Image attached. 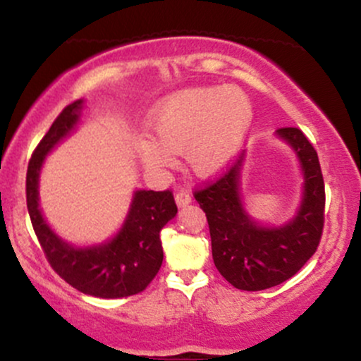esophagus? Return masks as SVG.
Returning <instances> with one entry per match:
<instances>
[{"label":"esophagus","instance_id":"esophagus-1","mask_svg":"<svg viewBox=\"0 0 361 361\" xmlns=\"http://www.w3.org/2000/svg\"><path fill=\"white\" fill-rule=\"evenodd\" d=\"M175 200H176V205L178 207H186L192 204V195H190L188 192H185V190H180L175 195Z\"/></svg>","mask_w":361,"mask_h":361}]
</instances>
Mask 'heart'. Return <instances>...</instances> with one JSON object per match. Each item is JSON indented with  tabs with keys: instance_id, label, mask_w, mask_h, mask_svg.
<instances>
[{
	"instance_id": "heart-1",
	"label": "heart",
	"mask_w": 361,
	"mask_h": 361,
	"mask_svg": "<svg viewBox=\"0 0 361 361\" xmlns=\"http://www.w3.org/2000/svg\"><path fill=\"white\" fill-rule=\"evenodd\" d=\"M252 110L238 88L195 86L163 98L147 120L149 135L139 139L140 161L163 171L185 152L188 168L209 178L233 163L251 128Z\"/></svg>"
}]
</instances>
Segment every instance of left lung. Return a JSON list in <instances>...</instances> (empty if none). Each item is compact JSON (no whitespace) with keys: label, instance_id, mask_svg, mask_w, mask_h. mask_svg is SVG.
<instances>
[{"label":"left lung","instance_id":"left-lung-1","mask_svg":"<svg viewBox=\"0 0 361 361\" xmlns=\"http://www.w3.org/2000/svg\"><path fill=\"white\" fill-rule=\"evenodd\" d=\"M299 159L300 205L287 222L261 224L244 207L241 178L246 152L222 178L195 193L209 221L212 258L221 275L239 290L256 292L292 279L317 250L324 226V180L316 149L302 130L275 132Z\"/></svg>","mask_w":361,"mask_h":361}]
</instances>
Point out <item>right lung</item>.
I'll list each match as a JSON object with an SVG mask.
<instances>
[{
	"instance_id": "1",
	"label": "right lung",
	"mask_w": 361,
	"mask_h": 361,
	"mask_svg": "<svg viewBox=\"0 0 361 361\" xmlns=\"http://www.w3.org/2000/svg\"><path fill=\"white\" fill-rule=\"evenodd\" d=\"M85 100L66 106L32 154L27 171V207L32 226L54 271L86 295L120 299L135 295L151 283L163 264L159 233L176 217L173 193L135 190L122 227L110 239L91 246H74L45 221L40 209L39 181L47 156L76 130Z\"/></svg>"
}]
</instances>
